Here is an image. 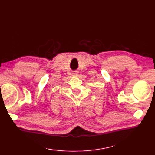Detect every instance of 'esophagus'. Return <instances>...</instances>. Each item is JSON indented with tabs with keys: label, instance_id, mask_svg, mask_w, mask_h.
<instances>
[{
	"label": "esophagus",
	"instance_id": "1",
	"mask_svg": "<svg viewBox=\"0 0 155 155\" xmlns=\"http://www.w3.org/2000/svg\"><path fill=\"white\" fill-rule=\"evenodd\" d=\"M73 75H77V73L75 72V73L73 74Z\"/></svg>",
	"mask_w": 155,
	"mask_h": 155
}]
</instances>
